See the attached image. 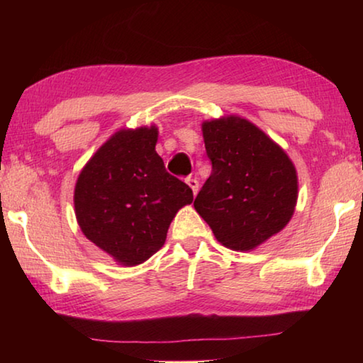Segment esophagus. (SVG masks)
<instances>
[{
	"mask_svg": "<svg viewBox=\"0 0 363 363\" xmlns=\"http://www.w3.org/2000/svg\"><path fill=\"white\" fill-rule=\"evenodd\" d=\"M187 182V186L192 189V192H194V195H196V192H199V181L195 179V177H189V179L186 181Z\"/></svg>",
	"mask_w": 363,
	"mask_h": 363,
	"instance_id": "esophagus-1",
	"label": "esophagus"
}]
</instances>
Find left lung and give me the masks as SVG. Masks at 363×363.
Here are the masks:
<instances>
[{"instance_id": "8db88e82", "label": "left lung", "mask_w": 363, "mask_h": 363, "mask_svg": "<svg viewBox=\"0 0 363 363\" xmlns=\"http://www.w3.org/2000/svg\"><path fill=\"white\" fill-rule=\"evenodd\" d=\"M201 133L213 171L195 210L225 248L253 251L293 218L296 168L275 140L238 115L205 120Z\"/></svg>"}]
</instances>
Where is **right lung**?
Wrapping results in <instances>:
<instances>
[{
    "mask_svg": "<svg viewBox=\"0 0 363 363\" xmlns=\"http://www.w3.org/2000/svg\"><path fill=\"white\" fill-rule=\"evenodd\" d=\"M157 140L155 125L121 128L88 160L75 184L79 229L123 267L155 255L176 213L194 201L192 189L164 169Z\"/></svg>",
    "mask_w": 363,
    "mask_h": 363,
    "instance_id": "right-lung-1",
    "label": "right lung"
}]
</instances>
